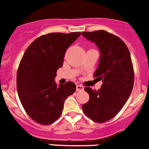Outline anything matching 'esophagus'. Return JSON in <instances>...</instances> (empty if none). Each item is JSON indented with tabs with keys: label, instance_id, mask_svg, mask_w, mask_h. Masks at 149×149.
<instances>
[{
	"label": "esophagus",
	"instance_id": "esophagus-1",
	"mask_svg": "<svg viewBox=\"0 0 149 149\" xmlns=\"http://www.w3.org/2000/svg\"><path fill=\"white\" fill-rule=\"evenodd\" d=\"M84 86H82V85H80V84H77V86H76V90L77 91V92H79V91H83L84 90Z\"/></svg>",
	"mask_w": 149,
	"mask_h": 149
}]
</instances>
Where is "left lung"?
I'll use <instances>...</instances> for the list:
<instances>
[{"mask_svg": "<svg viewBox=\"0 0 149 149\" xmlns=\"http://www.w3.org/2000/svg\"><path fill=\"white\" fill-rule=\"evenodd\" d=\"M82 35L98 46L101 58L94 77L102 80L99 90L86 86L89 94L83 111L98 123L110 120L125 104L133 89L134 72L131 54L123 41L105 30L83 32Z\"/></svg>", "mask_w": 149, "mask_h": 149, "instance_id": "8db88e82", "label": "left lung"}]
</instances>
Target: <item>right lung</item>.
<instances>
[{"mask_svg":"<svg viewBox=\"0 0 149 149\" xmlns=\"http://www.w3.org/2000/svg\"><path fill=\"white\" fill-rule=\"evenodd\" d=\"M81 32L51 33L36 39L25 51L16 76L18 95L24 109L36 122L48 125L60 118L64 101L75 92L72 81L57 86L56 71L65 51Z\"/></svg>","mask_w":149,"mask_h":149,"instance_id":"obj_1","label":"right lung"}]
</instances>
